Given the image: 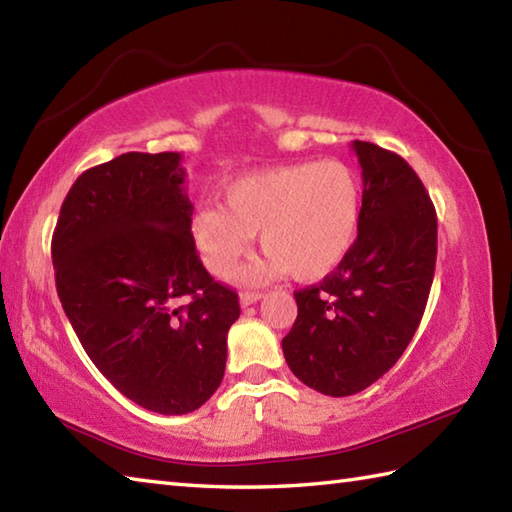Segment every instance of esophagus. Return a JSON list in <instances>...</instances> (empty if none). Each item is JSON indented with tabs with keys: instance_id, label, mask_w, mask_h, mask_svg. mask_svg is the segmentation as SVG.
I'll list each match as a JSON object with an SVG mask.
<instances>
[{
	"instance_id": "esophagus-1",
	"label": "esophagus",
	"mask_w": 512,
	"mask_h": 512,
	"mask_svg": "<svg viewBox=\"0 0 512 512\" xmlns=\"http://www.w3.org/2000/svg\"><path fill=\"white\" fill-rule=\"evenodd\" d=\"M262 297H264V293H259V291H244V293L239 295V304L246 309V306L259 302V300H262Z\"/></svg>"
}]
</instances>
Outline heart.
<instances>
[{
    "instance_id": "obj_1",
    "label": "heart",
    "mask_w": 512,
    "mask_h": 512,
    "mask_svg": "<svg viewBox=\"0 0 512 512\" xmlns=\"http://www.w3.org/2000/svg\"><path fill=\"white\" fill-rule=\"evenodd\" d=\"M360 217L362 185L353 167L297 163L228 183L221 208H203L194 217L192 237L212 275H228L257 235L266 255L241 271V282L264 284L286 273L315 282L349 255Z\"/></svg>"
}]
</instances>
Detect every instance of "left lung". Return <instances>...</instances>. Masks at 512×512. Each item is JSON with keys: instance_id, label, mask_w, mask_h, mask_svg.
I'll use <instances>...</instances> for the list:
<instances>
[{"instance_id": "1", "label": "left lung", "mask_w": 512, "mask_h": 512, "mask_svg": "<svg viewBox=\"0 0 512 512\" xmlns=\"http://www.w3.org/2000/svg\"><path fill=\"white\" fill-rule=\"evenodd\" d=\"M362 167L356 244L318 286L295 291L286 365L327 396H351L387 374L423 318L436 264V212L405 159L353 141Z\"/></svg>"}]
</instances>
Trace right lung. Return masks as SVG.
I'll use <instances>...</instances> for the list:
<instances>
[{
    "label": "right lung",
    "instance_id": "right-lung-1",
    "mask_svg": "<svg viewBox=\"0 0 512 512\" xmlns=\"http://www.w3.org/2000/svg\"><path fill=\"white\" fill-rule=\"evenodd\" d=\"M192 210L179 152H127L78 176L51 241L87 356L129 401L167 416L217 392L239 318L237 293L199 262Z\"/></svg>",
    "mask_w": 512,
    "mask_h": 512
}]
</instances>
